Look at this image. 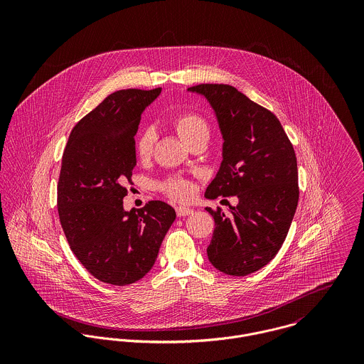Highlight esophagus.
Wrapping results in <instances>:
<instances>
[{
  "mask_svg": "<svg viewBox=\"0 0 364 364\" xmlns=\"http://www.w3.org/2000/svg\"><path fill=\"white\" fill-rule=\"evenodd\" d=\"M176 214H178V217H186V215L193 214V210H192V208L179 206V208H176Z\"/></svg>",
  "mask_w": 364,
  "mask_h": 364,
  "instance_id": "1",
  "label": "esophagus"
}]
</instances>
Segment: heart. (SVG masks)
Wrapping results in <instances>:
<instances>
[{
	"label": "heart",
	"instance_id": "obj_1",
	"mask_svg": "<svg viewBox=\"0 0 364 364\" xmlns=\"http://www.w3.org/2000/svg\"><path fill=\"white\" fill-rule=\"evenodd\" d=\"M171 123L185 143L191 141L192 139L200 134L208 136V120L198 112L178 113L171 120ZM154 141H156V134L151 127H144L139 132L134 140V151L140 159H147L151 156L154 150ZM161 189L169 198L176 200H186L193 193V186L191 185V182L182 178H171L162 182Z\"/></svg>",
	"mask_w": 364,
	"mask_h": 364
}]
</instances>
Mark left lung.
I'll use <instances>...</instances> for the list:
<instances>
[{
	"label": "left lung",
	"mask_w": 364,
	"mask_h": 364,
	"mask_svg": "<svg viewBox=\"0 0 364 364\" xmlns=\"http://www.w3.org/2000/svg\"><path fill=\"white\" fill-rule=\"evenodd\" d=\"M188 90L210 102L224 139L223 161L205 196L238 198L228 214L206 208L215 223L208 260L223 273L247 276L273 259L287 237L300 193L296 153L279 119L237 88Z\"/></svg>",
	"instance_id": "obj_1"
}]
</instances>
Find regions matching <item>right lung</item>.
<instances>
[{"label": "right lung", "instance_id": "add662e5", "mask_svg": "<svg viewBox=\"0 0 364 364\" xmlns=\"http://www.w3.org/2000/svg\"><path fill=\"white\" fill-rule=\"evenodd\" d=\"M159 94L161 88L110 94L74 126L61 158L57 210L68 245L94 277L114 286L150 272L176 217L161 200L123 208L141 113Z\"/></svg>", "mask_w": 364, "mask_h": 364}]
</instances>
